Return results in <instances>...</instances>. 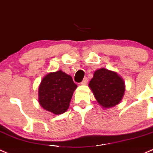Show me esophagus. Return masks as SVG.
Listing matches in <instances>:
<instances>
[{"label": "esophagus", "instance_id": "1", "mask_svg": "<svg viewBox=\"0 0 153 153\" xmlns=\"http://www.w3.org/2000/svg\"><path fill=\"white\" fill-rule=\"evenodd\" d=\"M88 83V78H83V81L81 82V85H86V83Z\"/></svg>", "mask_w": 153, "mask_h": 153}]
</instances>
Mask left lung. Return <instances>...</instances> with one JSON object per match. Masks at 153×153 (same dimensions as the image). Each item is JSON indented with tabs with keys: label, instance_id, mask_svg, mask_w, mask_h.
Masks as SVG:
<instances>
[{
	"label": "left lung",
	"instance_id": "left-lung-1",
	"mask_svg": "<svg viewBox=\"0 0 153 153\" xmlns=\"http://www.w3.org/2000/svg\"><path fill=\"white\" fill-rule=\"evenodd\" d=\"M89 86L103 108H110L120 103L125 90L123 78L116 72L105 68L98 69L94 72Z\"/></svg>",
	"mask_w": 153,
	"mask_h": 153
}]
</instances>
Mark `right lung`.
<instances>
[{"mask_svg":"<svg viewBox=\"0 0 153 153\" xmlns=\"http://www.w3.org/2000/svg\"><path fill=\"white\" fill-rule=\"evenodd\" d=\"M77 85L70 75L62 70L50 72L42 80L39 86V102L48 111L62 114L68 109Z\"/></svg>","mask_w":153,"mask_h":153,"instance_id":"right-lung-1","label":"right lung"}]
</instances>
